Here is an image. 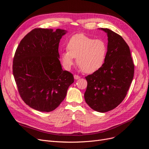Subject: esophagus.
I'll return each instance as SVG.
<instances>
[{
  "label": "esophagus",
  "instance_id": "1",
  "mask_svg": "<svg viewBox=\"0 0 149 149\" xmlns=\"http://www.w3.org/2000/svg\"><path fill=\"white\" fill-rule=\"evenodd\" d=\"M74 78L75 79H78L80 78V76L79 75H77V74H74Z\"/></svg>",
  "mask_w": 149,
  "mask_h": 149
}]
</instances>
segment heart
<instances>
[{
	"label": "heart",
	"instance_id": "obj_1",
	"mask_svg": "<svg viewBox=\"0 0 149 149\" xmlns=\"http://www.w3.org/2000/svg\"><path fill=\"white\" fill-rule=\"evenodd\" d=\"M67 50L61 54L63 65L70 69L76 58L77 64L86 73H93L104 64L107 47L102 39H93L83 33L72 36L67 42Z\"/></svg>",
	"mask_w": 149,
	"mask_h": 149
}]
</instances>
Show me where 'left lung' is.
<instances>
[{
	"instance_id": "1",
	"label": "left lung",
	"mask_w": 149,
	"mask_h": 149,
	"mask_svg": "<svg viewBox=\"0 0 149 149\" xmlns=\"http://www.w3.org/2000/svg\"><path fill=\"white\" fill-rule=\"evenodd\" d=\"M107 53L101 69L86 76L84 99L93 110L106 112L124 100L134 78V64L128 45L120 35L108 29Z\"/></svg>"
}]
</instances>
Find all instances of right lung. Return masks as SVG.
<instances>
[{
	"mask_svg": "<svg viewBox=\"0 0 149 149\" xmlns=\"http://www.w3.org/2000/svg\"><path fill=\"white\" fill-rule=\"evenodd\" d=\"M64 30L35 29L18 46L13 60V74L25 103L41 112L59 106L74 82L73 75L63 71L58 47Z\"/></svg>",
	"mask_w": 149,
	"mask_h": 149,
	"instance_id": "add662e5",
	"label": "right lung"
}]
</instances>
